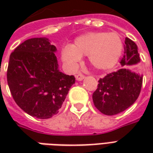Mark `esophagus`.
<instances>
[{"mask_svg": "<svg viewBox=\"0 0 153 153\" xmlns=\"http://www.w3.org/2000/svg\"><path fill=\"white\" fill-rule=\"evenodd\" d=\"M76 79L77 80H79V81H81V80H83V79H84V75H83V74H81V73H79L78 74H76Z\"/></svg>", "mask_w": 153, "mask_h": 153, "instance_id": "obj_1", "label": "esophagus"}]
</instances>
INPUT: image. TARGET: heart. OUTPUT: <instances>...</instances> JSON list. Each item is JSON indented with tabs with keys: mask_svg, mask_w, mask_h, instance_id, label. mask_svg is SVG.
Returning <instances> with one entry per match:
<instances>
[{
	"mask_svg": "<svg viewBox=\"0 0 153 153\" xmlns=\"http://www.w3.org/2000/svg\"><path fill=\"white\" fill-rule=\"evenodd\" d=\"M123 51L121 37L115 32H92L78 37L72 46L62 49L61 58L71 70L77 67L81 56H88L90 63L97 69L108 70L115 66Z\"/></svg>",
	"mask_w": 153,
	"mask_h": 153,
	"instance_id": "b5f03b06",
	"label": "heart"
}]
</instances>
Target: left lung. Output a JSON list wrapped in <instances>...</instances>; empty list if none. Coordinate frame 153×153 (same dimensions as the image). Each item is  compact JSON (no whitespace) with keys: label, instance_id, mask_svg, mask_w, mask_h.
<instances>
[{"label":"left lung","instance_id":"1","mask_svg":"<svg viewBox=\"0 0 153 153\" xmlns=\"http://www.w3.org/2000/svg\"><path fill=\"white\" fill-rule=\"evenodd\" d=\"M140 61L138 47L134 42L126 38L125 55L121 65H131ZM143 75L131 72L125 68L110 73L100 79L93 94L94 106L106 115H114L124 111L133 105L140 94Z\"/></svg>","mask_w":153,"mask_h":153}]
</instances>
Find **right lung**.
<instances>
[{"label":"right lung","instance_id":"obj_1","mask_svg":"<svg viewBox=\"0 0 153 153\" xmlns=\"http://www.w3.org/2000/svg\"><path fill=\"white\" fill-rule=\"evenodd\" d=\"M56 48L46 38L28 39L10 54L7 83L16 104L28 115L48 119L59 112L74 75L58 70Z\"/></svg>","mask_w":153,"mask_h":153}]
</instances>
